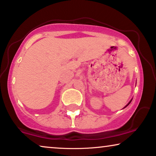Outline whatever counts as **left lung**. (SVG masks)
<instances>
[{"label":"left lung","mask_w":156,"mask_h":156,"mask_svg":"<svg viewBox=\"0 0 156 156\" xmlns=\"http://www.w3.org/2000/svg\"><path fill=\"white\" fill-rule=\"evenodd\" d=\"M132 100H133V99H132ZM132 100H130V102H128V104H127V105H126V106H125V108H126V107H127V105H129V104H130V102H131V101H132Z\"/></svg>","instance_id":"left-lung-1"}]
</instances>
